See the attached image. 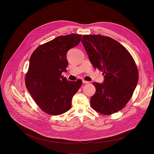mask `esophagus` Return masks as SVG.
I'll use <instances>...</instances> for the list:
<instances>
[{"instance_id":"obj_1","label":"esophagus","mask_w":154,"mask_h":154,"mask_svg":"<svg viewBox=\"0 0 154 154\" xmlns=\"http://www.w3.org/2000/svg\"><path fill=\"white\" fill-rule=\"evenodd\" d=\"M82 82H83V84H88V83H89V82L85 81V80H82Z\"/></svg>"}]
</instances>
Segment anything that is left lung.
Instances as JSON below:
<instances>
[{
    "label": "left lung",
    "instance_id": "left-lung-1",
    "mask_svg": "<svg viewBox=\"0 0 154 154\" xmlns=\"http://www.w3.org/2000/svg\"><path fill=\"white\" fill-rule=\"evenodd\" d=\"M82 42L94 68L103 71V83H93L96 93L91 106L109 115L122 109L132 96L139 74L135 61L127 49L116 40L100 35H85Z\"/></svg>",
    "mask_w": 154,
    "mask_h": 154
}]
</instances>
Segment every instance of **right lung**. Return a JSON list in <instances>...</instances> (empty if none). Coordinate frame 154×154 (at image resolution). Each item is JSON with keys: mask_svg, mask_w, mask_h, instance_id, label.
<instances>
[{"mask_svg": "<svg viewBox=\"0 0 154 154\" xmlns=\"http://www.w3.org/2000/svg\"><path fill=\"white\" fill-rule=\"evenodd\" d=\"M82 36H58L40 45L30 57L26 86L37 105L47 114L56 116L68 112L82 85L81 80L71 82L61 75L68 65L67 52L79 45Z\"/></svg>", "mask_w": 154, "mask_h": 154, "instance_id": "obj_1", "label": "right lung"}]
</instances>
